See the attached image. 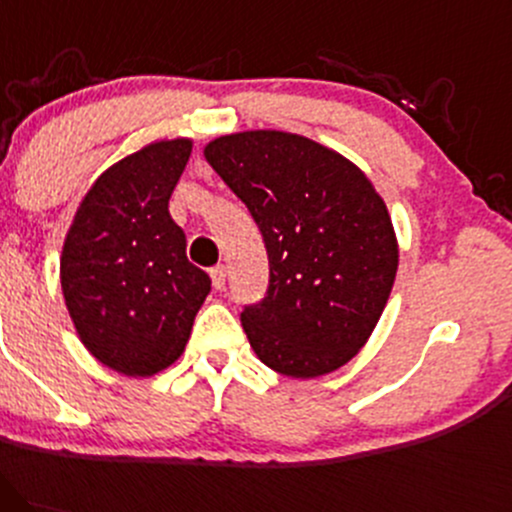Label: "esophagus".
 Listing matches in <instances>:
<instances>
[{
  "mask_svg": "<svg viewBox=\"0 0 512 512\" xmlns=\"http://www.w3.org/2000/svg\"><path fill=\"white\" fill-rule=\"evenodd\" d=\"M210 278H212V285H215V290H222V287H225V280H227V268L215 266L210 271Z\"/></svg>",
  "mask_w": 512,
  "mask_h": 512,
  "instance_id": "34e87169",
  "label": "esophagus"
}]
</instances>
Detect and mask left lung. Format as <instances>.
Wrapping results in <instances>:
<instances>
[{
  "label": "left lung",
  "instance_id": "left-lung-1",
  "mask_svg": "<svg viewBox=\"0 0 512 512\" xmlns=\"http://www.w3.org/2000/svg\"><path fill=\"white\" fill-rule=\"evenodd\" d=\"M205 159L254 217L268 290L241 326L263 365L287 377L346 365L382 317L399 249L387 205L355 164L307 137H217Z\"/></svg>",
  "mask_w": 512,
  "mask_h": 512
}]
</instances>
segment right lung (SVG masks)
<instances>
[{"mask_svg": "<svg viewBox=\"0 0 512 512\" xmlns=\"http://www.w3.org/2000/svg\"><path fill=\"white\" fill-rule=\"evenodd\" d=\"M191 147L154 142L103 171L62 249V292L79 338L130 377L179 358L210 292V275L188 261L186 234L169 215Z\"/></svg>", "mask_w": 512, "mask_h": 512, "instance_id": "1", "label": "right lung"}]
</instances>
